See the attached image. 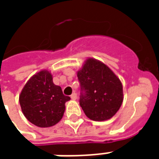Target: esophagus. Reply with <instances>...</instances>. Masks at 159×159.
Masks as SVG:
<instances>
[{
	"mask_svg": "<svg viewBox=\"0 0 159 159\" xmlns=\"http://www.w3.org/2000/svg\"><path fill=\"white\" fill-rule=\"evenodd\" d=\"M71 98H72V100L77 99V93H76V92H73V93L71 95Z\"/></svg>",
	"mask_w": 159,
	"mask_h": 159,
	"instance_id": "obj_1",
	"label": "esophagus"
}]
</instances>
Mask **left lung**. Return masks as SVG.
Listing matches in <instances>:
<instances>
[{
    "label": "left lung",
    "instance_id": "obj_1",
    "mask_svg": "<svg viewBox=\"0 0 159 159\" xmlns=\"http://www.w3.org/2000/svg\"><path fill=\"white\" fill-rule=\"evenodd\" d=\"M84 93L80 106L85 115L95 121L112 118L123 102V87L113 71L99 60L88 57L77 71Z\"/></svg>",
    "mask_w": 159,
    "mask_h": 159
}]
</instances>
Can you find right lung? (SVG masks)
<instances>
[{
  "instance_id": "1",
  "label": "right lung",
  "mask_w": 159,
  "mask_h": 159,
  "mask_svg": "<svg viewBox=\"0 0 159 159\" xmlns=\"http://www.w3.org/2000/svg\"><path fill=\"white\" fill-rule=\"evenodd\" d=\"M70 100L55 85L48 70L33 75L21 91L19 102L24 116L34 125L47 128L58 123L63 116L65 103Z\"/></svg>"
}]
</instances>
